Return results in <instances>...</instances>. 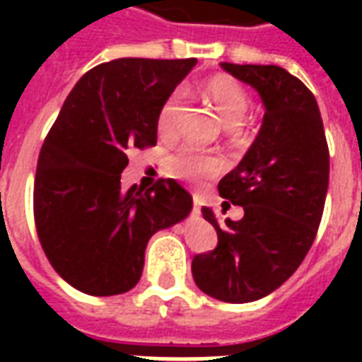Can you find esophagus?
Here are the masks:
<instances>
[{
	"instance_id": "1",
	"label": "esophagus",
	"mask_w": 362,
	"mask_h": 362,
	"mask_svg": "<svg viewBox=\"0 0 362 362\" xmlns=\"http://www.w3.org/2000/svg\"><path fill=\"white\" fill-rule=\"evenodd\" d=\"M194 215H197V217L202 215V202L196 196H194Z\"/></svg>"
}]
</instances>
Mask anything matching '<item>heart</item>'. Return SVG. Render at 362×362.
Segmentation results:
<instances>
[{
  "label": "heart",
  "mask_w": 362,
  "mask_h": 362,
  "mask_svg": "<svg viewBox=\"0 0 362 362\" xmlns=\"http://www.w3.org/2000/svg\"><path fill=\"white\" fill-rule=\"evenodd\" d=\"M205 95L215 104L223 122L227 126H238L248 112V95L246 90L227 75H215L205 83ZM178 108V95L168 96L160 106L157 118L158 134L170 137L174 127V114ZM225 168V160L211 153L196 149V147H182L166 158V173L186 182H197L204 178L217 176Z\"/></svg>",
  "instance_id": "obj_1"
}]
</instances>
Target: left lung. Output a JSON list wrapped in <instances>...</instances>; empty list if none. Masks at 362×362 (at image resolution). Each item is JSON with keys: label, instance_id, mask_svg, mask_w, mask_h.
<instances>
[{"label": "left lung", "instance_id": "1", "mask_svg": "<svg viewBox=\"0 0 362 362\" xmlns=\"http://www.w3.org/2000/svg\"><path fill=\"white\" fill-rule=\"evenodd\" d=\"M221 67L258 90L266 114L248 153L219 182L223 207L240 205V221L219 227L217 248L192 259V275L205 295L225 303H252L279 288L303 264L318 233L329 151L316 98L279 66Z\"/></svg>", "mask_w": 362, "mask_h": 362}]
</instances>
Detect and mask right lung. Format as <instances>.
<instances>
[{"mask_svg": "<svg viewBox=\"0 0 362 362\" xmlns=\"http://www.w3.org/2000/svg\"><path fill=\"white\" fill-rule=\"evenodd\" d=\"M196 58H119L77 81L44 139L35 178V223L52 267L93 296L137 285L157 230L186 219L192 196L173 178L122 188L127 151L157 145L160 106Z\"/></svg>", "mask_w": 362, "mask_h": 362, "instance_id": "obj_1", "label": "right lung"}]
</instances>
